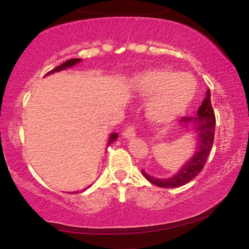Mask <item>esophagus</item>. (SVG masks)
Instances as JSON below:
<instances>
[{"label": "esophagus", "mask_w": 249, "mask_h": 249, "mask_svg": "<svg viewBox=\"0 0 249 249\" xmlns=\"http://www.w3.org/2000/svg\"><path fill=\"white\" fill-rule=\"evenodd\" d=\"M122 134L123 137L126 139L133 138V137L136 136V128H134V126H132V125H130V126H127L124 131H123Z\"/></svg>", "instance_id": "34e87169"}]
</instances>
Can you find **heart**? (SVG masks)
<instances>
[{
  "label": "heart",
  "mask_w": 249,
  "mask_h": 249,
  "mask_svg": "<svg viewBox=\"0 0 249 249\" xmlns=\"http://www.w3.org/2000/svg\"><path fill=\"white\" fill-rule=\"evenodd\" d=\"M134 91L148 99L145 115L154 125H166L184 115L196 95V82L190 73L154 68L137 76Z\"/></svg>",
  "instance_id": "b5f03b06"
}]
</instances>
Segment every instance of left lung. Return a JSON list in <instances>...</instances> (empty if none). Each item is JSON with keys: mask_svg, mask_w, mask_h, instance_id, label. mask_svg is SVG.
Returning <instances> with one entry per match:
<instances>
[{"mask_svg": "<svg viewBox=\"0 0 249 249\" xmlns=\"http://www.w3.org/2000/svg\"><path fill=\"white\" fill-rule=\"evenodd\" d=\"M182 125L188 127V131H193L196 136V153L188 160L178 173L167 179H157L148 176L144 170H142V176L148 181L159 187L173 188L187 184L193 178H196L201 172L206 164L211 148L214 142V130H215V115L211 103V92L207 90L206 98L199 107L196 117H184L181 119Z\"/></svg>", "mask_w": 249, "mask_h": 249, "instance_id": "8db88e82", "label": "left lung"}]
</instances>
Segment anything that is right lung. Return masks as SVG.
I'll list each match as a JSON object with an SVG mask.
<instances>
[{"label": "right lung", "mask_w": 249, "mask_h": 249, "mask_svg": "<svg viewBox=\"0 0 249 249\" xmlns=\"http://www.w3.org/2000/svg\"><path fill=\"white\" fill-rule=\"evenodd\" d=\"M78 62H81V58H72V59H69V61L64 62V63H63V64L58 65V67L55 68V69H53V70L49 71V72H48L47 75H49V73L57 72V71H61V70H64V69H68V68H71V67H73V65H75L76 63H78ZM117 138H118V134H117V133H111L110 138H108L107 146H108V145L111 144V142H115Z\"/></svg>", "instance_id": "1"}]
</instances>
